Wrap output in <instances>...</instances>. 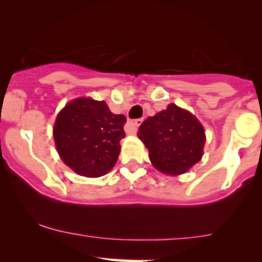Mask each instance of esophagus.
Returning a JSON list of instances; mask_svg holds the SVG:
<instances>
[{
  "label": "esophagus",
  "instance_id": "1",
  "mask_svg": "<svg viewBox=\"0 0 262 262\" xmlns=\"http://www.w3.org/2000/svg\"><path fill=\"white\" fill-rule=\"evenodd\" d=\"M141 122H143V119H140V118H139V119H134V121H129L128 122L129 129H131L133 133H135L136 129H138V127L141 124Z\"/></svg>",
  "mask_w": 262,
  "mask_h": 262
}]
</instances>
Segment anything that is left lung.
<instances>
[{"mask_svg": "<svg viewBox=\"0 0 262 262\" xmlns=\"http://www.w3.org/2000/svg\"><path fill=\"white\" fill-rule=\"evenodd\" d=\"M138 136L148 148L153 166L167 175L186 172L201 161L206 141L198 119L175 104L148 117L139 127Z\"/></svg>", "mask_w": 262, "mask_h": 262, "instance_id": "8db88e82", "label": "left lung"}]
</instances>
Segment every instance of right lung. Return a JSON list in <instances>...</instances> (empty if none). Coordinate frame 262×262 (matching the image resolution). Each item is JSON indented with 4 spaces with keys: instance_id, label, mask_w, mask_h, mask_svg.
Here are the masks:
<instances>
[{
    "instance_id": "obj_1",
    "label": "right lung",
    "mask_w": 262,
    "mask_h": 262,
    "mask_svg": "<svg viewBox=\"0 0 262 262\" xmlns=\"http://www.w3.org/2000/svg\"><path fill=\"white\" fill-rule=\"evenodd\" d=\"M123 114L109 111L105 101L76 99L58 114L54 126L56 149L64 163L87 178H99L113 168L119 141L126 136Z\"/></svg>"
}]
</instances>
